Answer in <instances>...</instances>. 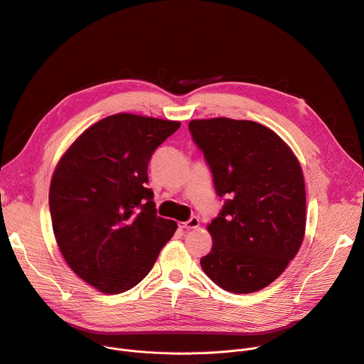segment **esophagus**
I'll return each mask as SVG.
<instances>
[{
    "label": "esophagus",
    "instance_id": "34e87169",
    "mask_svg": "<svg viewBox=\"0 0 364 364\" xmlns=\"http://www.w3.org/2000/svg\"><path fill=\"white\" fill-rule=\"evenodd\" d=\"M198 227H199V218H196V216L190 218L187 223H180V228H183V230H195Z\"/></svg>",
    "mask_w": 364,
    "mask_h": 364
}]
</instances>
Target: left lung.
I'll list each match as a JSON object with an SVG mask.
<instances>
[{"instance_id": "1", "label": "left lung", "mask_w": 364, "mask_h": 364, "mask_svg": "<svg viewBox=\"0 0 364 364\" xmlns=\"http://www.w3.org/2000/svg\"><path fill=\"white\" fill-rule=\"evenodd\" d=\"M223 210L208 225L203 272L225 291L256 293L297 255L306 232V188L291 148L269 127L225 117L191 119Z\"/></svg>"}]
</instances>
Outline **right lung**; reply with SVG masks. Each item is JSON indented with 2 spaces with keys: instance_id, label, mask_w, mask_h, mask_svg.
I'll return each mask as SVG.
<instances>
[{
  "instance_id": "obj_1",
  "label": "right lung",
  "mask_w": 364,
  "mask_h": 364,
  "mask_svg": "<svg viewBox=\"0 0 364 364\" xmlns=\"http://www.w3.org/2000/svg\"><path fill=\"white\" fill-rule=\"evenodd\" d=\"M180 121L118 112L86 129L60 158L50 186L53 230L79 278L105 294L149 274L177 223L156 215L148 164Z\"/></svg>"
}]
</instances>
